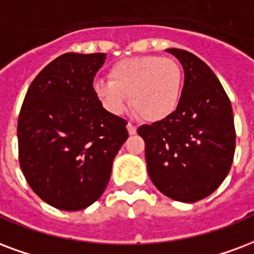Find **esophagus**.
<instances>
[{"instance_id":"esophagus-1","label":"esophagus","mask_w":254,"mask_h":254,"mask_svg":"<svg viewBox=\"0 0 254 254\" xmlns=\"http://www.w3.org/2000/svg\"><path fill=\"white\" fill-rule=\"evenodd\" d=\"M127 132H129V134H136L137 127H134L133 124H130V122H129V124L127 125Z\"/></svg>"}]
</instances>
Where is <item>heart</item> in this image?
<instances>
[{"instance_id":"1","label":"heart","mask_w":254,"mask_h":254,"mask_svg":"<svg viewBox=\"0 0 254 254\" xmlns=\"http://www.w3.org/2000/svg\"><path fill=\"white\" fill-rule=\"evenodd\" d=\"M109 80H95L93 90L103 108L122 114L129 106L142 120L159 122L178 109L183 89L179 63L159 55H144L118 60L109 68Z\"/></svg>"}]
</instances>
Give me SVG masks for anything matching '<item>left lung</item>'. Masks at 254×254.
<instances>
[{
	"instance_id": "obj_1",
	"label": "left lung",
	"mask_w": 254,
	"mask_h": 254,
	"mask_svg": "<svg viewBox=\"0 0 254 254\" xmlns=\"http://www.w3.org/2000/svg\"><path fill=\"white\" fill-rule=\"evenodd\" d=\"M185 69L182 98L174 114L137 133L145 141L149 178L160 192L192 203L221 186L232 167L236 129L230 99L203 60L168 48Z\"/></svg>"
}]
</instances>
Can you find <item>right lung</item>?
I'll list each match as a JSON object with an SVG mask.
<instances>
[{"label": "right lung", "mask_w": 254, "mask_h": 254, "mask_svg": "<svg viewBox=\"0 0 254 254\" xmlns=\"http://www.w3.org/2000/svg\"><path fill=\"white\" fill-rule=\"evenodd\" d=\"M105 54L60 55L33 79L18 124V160L28 185L46 203L65 211L98 200L127 122L105 110L93 90Z\"/></svg>", "instance_id": "right-lung-1"}]
</instances>
